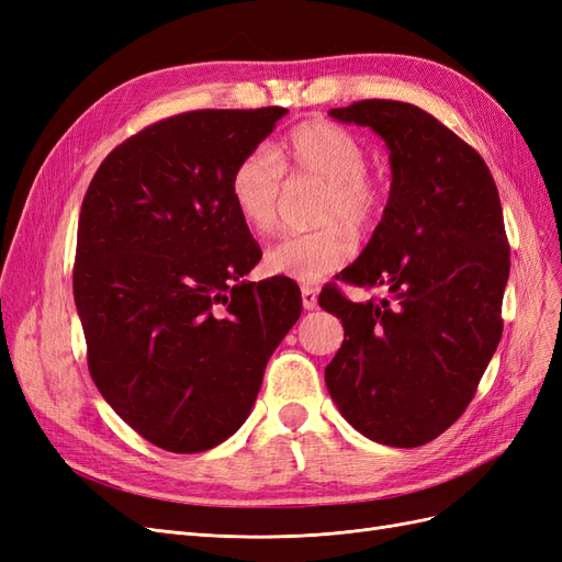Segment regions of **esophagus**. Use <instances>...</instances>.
Returning <instances> with one entry per match:
<instances>
[{
	"label": "esophagus",
	"instance_id": "esophagus-1",
	"mask_svg": "<svg viewBox=\"0 0 562 562\" xmlns=\"http://www.w3.org/2000/svg\"><path fill=\"white\" fill-rule=\"evenodd\" d=\"M300 293H302V307H304V310L312 312V310H316V307H318L316 288H312V285H302V288H300Z\"/></svg>",
	"mask_w": 562,
	"mask_h": 562
}]
</instances>
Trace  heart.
Wrapping results in <instances>:
<instances>
[{"mask_svg": "<svg viewBox=\"0 0 562 562\" xmlns=\"http://www.w3.org/2000/svg\"><path fill=\"white\" fill-rule=\"evenodd\" d=\"M368 155L342 126L304 122L274 147H258L234 166L229 196L241 223L260 236L279 227L283 180L323 184L310 234L285 236L265 250V269L274 277L316 283L342 269L356 255L355 229H368L382 213V187L368 171Z\"/></svg>", "mask_w": 562, "mask_h": 562, "instance_id": "b5f03b06", "label": "heart"}]
</instances>
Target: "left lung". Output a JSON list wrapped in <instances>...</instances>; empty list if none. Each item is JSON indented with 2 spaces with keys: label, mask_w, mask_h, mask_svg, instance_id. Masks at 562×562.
<instances>
[{
  "label": "left lung",
  "mask_w": 562,
  "mask_h": 562,
  "mask_svg": "<svg viewBox=\"0 0 562 562\" xmlns=\"http://www.w3.org/2000/svg\"><path fill=\"white\" fill-rule=\"evenodd\" d=\"M330 116L380 135L391 190L342 271L345 283L382 285L389 297L351 302L337 288L318 297L345 326L326 386L356 431L417 448L467 411L502 339L512 260L499 192L479 151L411 103L361 100Z\"/></svg>",
  "instance_id": "obj_1"
}]
</instances>
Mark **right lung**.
<instances>
[{
    "label": "right lung",
    "mask_w": 562,
    "mask_h": 562,
    "mask_svg": "<svg viewBox=\"0 0 562 562\" xmlns=\"http://www.w3.org/2000/svg\"><path fill=\"white\" fill-rule=\"evenodd\" d=\"M285 114L164 119L112 149L83 196L72 285L91 378L168 452L211 450L241 427L300 318L291 279L244 281L262 252L229 196L234 166Z\"/></svg>",
    "instance_id": "1"
}]
</instances>
